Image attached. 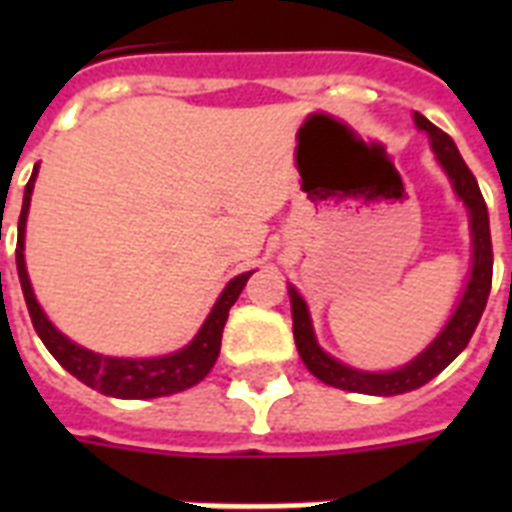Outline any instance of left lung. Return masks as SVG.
Here are the masks:
<instances>
[{"label": "left lung", "instance_id": "1", "mask_svg": "<svg viewBox=\"0 0 512 512\" xmlns=\"http://www.w3.org/2000/svg\"><path fill=\"white\" fill-rule=\"evenodd\" d=\"M414 124L425 130L433 140V151H436L438 162L446 170L449 180H452L454 191L470 212V231H473V271H470V281L465 295H462L457 311L444 327V332L430 342V348L425 353L414 358L412 364L401 366L396 372H358L350 366L340 364L332 356H327L319 348L316 335H313L311 316L305 308L303 297L297 295L295 287H289V300H292V332H295L297 353L303 358V364L308 366V372L313 377H319L321 382H327L332 388L350 390V393H369V396H398V393H409V390L422 388L425 382H430L436 374H441L446 366L452 364L454 358L460 356L465 345L470 342L473 332H476L481 313L489 300V289H492V233H489V212H486V201L481 196L476 177L468 170V164L460 156L454 140L446 135L444 130H438L436 124L428 122L422 114H414Z\"/></svg>", "mask_w": 512, "mask_h": 512}]
</instances>
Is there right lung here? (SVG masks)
Masks as SVG:
<instances>
[{"label":"right lung","mask_w":512,"mask_h":512,"mask_svg":"<svg viewBox=\"0 0 512 512\" xmlns=\"http://www.w3.org/2000/svg\"><path fill=\"white\" fill-rule=\"evenodd\" d=\"M34 175L28 180L26 193H23V209L18 217V247H15V260H18V279L23 297H26L28 316L34 324L36 335L42 337L55 361H58L66 372H71L76 380H82L84 385H90L103 396L114 398H159L172 396L185 388H193L196 382H201L209 374V369L215 366L217 356H220V340H223V327L228 321V311L231 305L239 300L241 289L247 284L249 273H241L223 289V295L215 303L209 319L204 321V327L199 329V335L193 337L191 345H185L183 350H177L172 356L162 358H111L92 353V350L79 348L76 342L63 337L58 329L52 327L47 316L42 313L39 303H36L34 292H31V281L26 273V260H23V233H26V215L28 204H31V191H34Z\"/></svg>","instance_id":"obj_1"}]
</instances>
